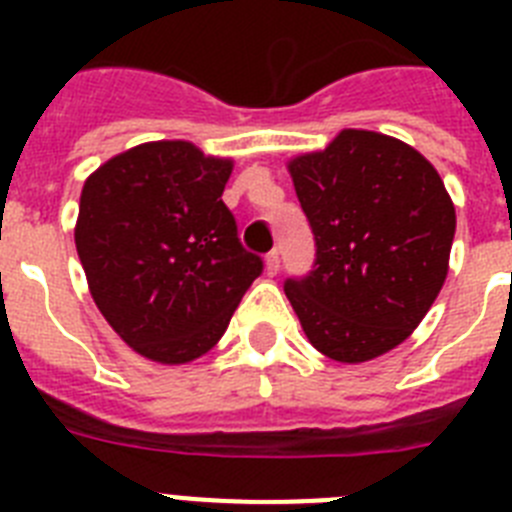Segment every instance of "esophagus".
Listing matches in <instances>:
<instances>
[{
    "label": "esophagus",
    "mask_w": 512,
    "mask_h": 512,
    "mask_svg": "<svg viewBox=\"0 0 512 512\" xmlns=\"http://www.w3.org/2000/svg\"><path fill=\"white\" fill-rule=\"evenodd\" d=\"M277 271H279V251L274 248V251L266 253V274H269V277H274Z\"/></svg>",
    "instance_id": "esophagus-1"
}]
</instances>
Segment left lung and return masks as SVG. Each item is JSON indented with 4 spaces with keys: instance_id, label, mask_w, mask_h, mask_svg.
<instances>
[{
    "instance_id": "obj_1",
    "label": "left lung",
    "mask_w": 512,
    "mask_h": 512,
    "mask_svg": "<svg viewBox=\"0 0 512 512\" xmlns=\"http://www.w3.org/2000/svg\"><path fill=\"white\" fill-rule=\"evenodd\" d=\"M315 235V264L284 295L305 336L333 361L361 364L418 328L449 274L456 212L415 148L341 130L325 151L289 161Z\"/></svg>"
}]
</instances>
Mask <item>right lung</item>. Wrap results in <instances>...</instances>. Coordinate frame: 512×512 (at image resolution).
Masks as SVG:
<instances>
[{
  "mask_svg": "<svg viewBox=\"0 0 512 512\" xmlns=\"http://www.w3.org/2000/svg\"><path fill=\"white\" fill-rule=\"evenodd\" d=\"M230 169L187 140H158L110 158L81 189L74 238L89 292L158 364L207 354L264 271L223 202Z\"/></svg>",
  "mask_w": 512,
  "mask_h": 512,
  "instance_id": "1",
  "label": "right lung"
}]
</instances>
